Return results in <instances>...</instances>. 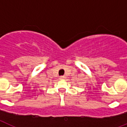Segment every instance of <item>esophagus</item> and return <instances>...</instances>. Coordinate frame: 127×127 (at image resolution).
I'll return each mask as SVG.
<instances>
[{
  "label": "esophagus",
  "instance_id": "1",
  "mask_svg": "<svg viewBox=\"0 0 127 127\" xmlns=\"http://www.w3.org/2000/svg\"><path fill=\"white\" fill-rule=\"evenodd\" d=\"M64 78H65L64 76H60V79H64Z\"/></svg>",
  "mask_w": 127,
  "mask_h": 127
}]
</instances>
